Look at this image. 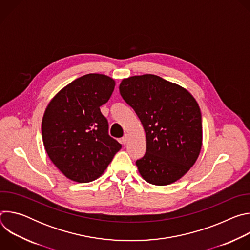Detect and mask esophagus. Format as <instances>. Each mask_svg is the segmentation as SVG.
<instances>
[{
	"label": "esophagus",
	"mask_w": 250,
	"mask_h": 250,
	"mask_svg": "<svg viewBox=\"0 0 250 250\" xmlns=\"http://www.w3.org/2000/svg\"><path fill=\"white\" fill-rule=\"evenodd\" d=\"M127 139H128V134H125L124 136H123V138H122V142L124 145H126L127 144Z\"/></svg>",
	"instance_id": "34e87169"
}]
</instances>
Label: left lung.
<instances>
[{"label": "left lung", "mask_w": 250, "mask_h": 250, "mask_svg": "<svg viewBox=\"0 0 250 250\" xmlns=\"http://www.w3.org/2000/svg\"><path fill=\"white\" fill-rule=\"evenodd\" d=\"M120 93L146 130V152L135 162L142 178L158 186L180 179L202 147V115L194 97L152 74L124 79Z\"/></svg>", "instance_id": "8db88e82"}]
</instances>
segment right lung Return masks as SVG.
I'll return each instance as SVG.
<instances>
[{
	"label": "right lung",
	"mask_w": 250,
	"mask_h": 250,
	"mask_svg": "<svg viewBox=\"0 0 250 250\" xmlns=\"http://www.w3.org/2000/svg\"><path fill=\"white\" fill-rule=\"evenodd\" d=\"M115 81L87 74L64 87L45 110L42 132L53 164L70 180L87 183L100 177L122 148L109 135L100 106L109 101Z\"/></svg>",
	"instance_id": "add662e5"
}]
</instances>
